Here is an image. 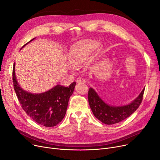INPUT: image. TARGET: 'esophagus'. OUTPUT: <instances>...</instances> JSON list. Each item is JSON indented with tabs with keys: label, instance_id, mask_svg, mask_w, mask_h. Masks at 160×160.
Wrapping results in <instances>:
<instances>
[{
	"label": "esophagus",
	"instance_id": "1",
	"mask_svg": "<svg viewBox=\"0 0 160 160\" xmlns=\"http://www.w3.org/2000/svg\"><path fill=\"white\" fill-rule=\"evenodd\" d=\"M76 81H77V82H83V83H85L86 82L85 79L82 78H78Z\"/></svg>",
	"mask_w": 160,
	"mask_h": 160
}]
</instances>
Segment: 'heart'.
<instances>
[{"label": "heart", "instance_id": "heart-1", "mask_svg": "<svg viewBox=\"0 0 160 160\" xmlns=\"http://www.w3.org/2000/svg\"><path fill=\"white\" fill-rule=\"evenodd\" d=\"M94 43L92 42H81L72 49L69 60L70 62L74 66H79L84 64L92 54ZM72 69V68H70Z\"/></svg>", "mask_w": 160, "mask_h": 160}]
</instances>
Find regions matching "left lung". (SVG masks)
Listing matches in <instances>:
<instances>
[{"label":"left lung","instance_id":"8db88e82","mask_svg":"<svg viewBox=\"0 0 160 160\" xmlns=\"http://www.w3.org/2000/svg\"><path fill=\"white\" fill-rule=\"evenodd\" d=\"M144 88L131 103L120 106L110 105L99 96L95 90L90 88L88 94V103L94 117L105 124H114L120 122L130 117L140 105Z\"/></svg>","mask_w":160,"mask_h":160}]
</instances>
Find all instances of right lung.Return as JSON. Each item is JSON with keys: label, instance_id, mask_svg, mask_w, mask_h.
<instances>
[{"label": "right lung", "instance_id": "obj_1", "mask_svg": "<svg viewBox=\"0 0 160 160\" xmlns=\"http://www.w3.org/2000/svg\"><path fill=\"white\" fill-rule=\"evenodd\" d=\"M35 38L29 41L22 48ZM13 82L15 92L22 109L36 122L45 127H53L62 120L70 97L73 94L76 84L73 82L68 87L57 85L42 93L27 92L20 87L18 82L15 63L13 68Z\"/></svg>", "mask_w": 160, "mask_h": 160}]
</instances>
